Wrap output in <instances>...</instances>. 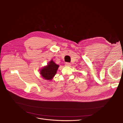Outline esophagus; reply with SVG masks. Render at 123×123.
I'll return each instance as SVG.
<instances>
[{"label":"esophagus","instance_id":"1","mask_svg":"<svg viewBox=\"0 0 123 123\" xmlns=\"http://www.w3.org/2000/svg\"><path fill=\"white\" fill-rule=\"evenodd\" d=\"M70 65H71V64H70V63H66L65 64V65L66 66H70Z\"/></svg>","mask_w":123,"mask_h":123}]
</instances>
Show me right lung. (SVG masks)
Masks as SVG:
<instances>
[{
  "label": "right lung",
  "instance_id": "add662e5",
  "mask_svg": "<svg viewBox=\"0 0 123 123\" xmlns=\"http://www.w3.org/2000/svg\"><path fill=\"white\" fill-rule=\"evenodd\" d=\"M59 65L56 64L52 60H51L47 65L44 67L40 71V74L45 80H50L53 79L55 75Z\"/></svg>",
  "mask_w": 123,
  "mask_h": 123
}]
</instances>
